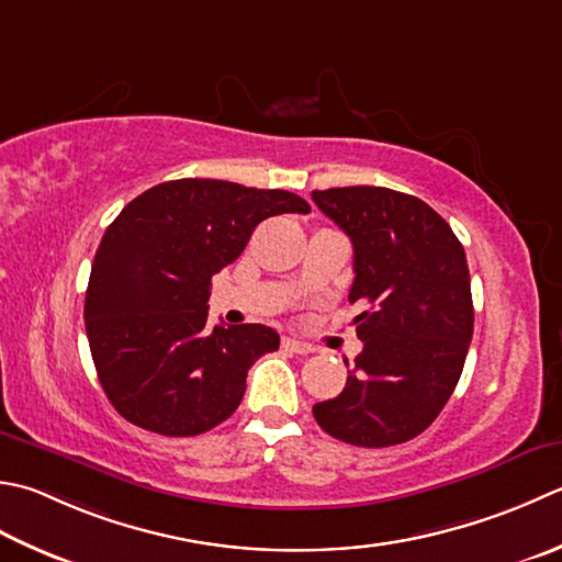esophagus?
<instances>
[{
    "instance_id": "obj_1",
    "label": "esophagus",
    "mask_w": 562,
    "mask_h": 562,
    "mask_svg": "<svg viewBox=\"0 0 562 562\" xmlns=\"http://www.w3.org/2000/svg\"><path fill=\"white\" fill-rule=\"evenodd\" d=\"M282 348H284V350H290V353H296V356H310L312 350H314L310 344H304V340H300V338H290V336H284V338H282Z\"/></svg>"
}]
</instances>
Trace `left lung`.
<instances>
[{"mask_svg": "<svg viewBox=\"0 0 562 562\" xmlns=\"http://www.w3.org/2000/svg\"><path fill=\"white\" fill-rule=\"evenodd\" d=\"M312 200L353 244L348 300L366 306L346 387L314 404V419L350 446L412 441L441 414L465 366L475 312L463 244L419 196L387 187L314 190Z\"/></svg>", "mask_w": 562, "mask_h": 562, "instance_id": "left-lung-1", "label": "left lung"}]
</instances>
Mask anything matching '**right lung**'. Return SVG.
<instances>
[{
  "mask_svg": "<svg viewBox=\"0 0 562 562\" xmlns=\"http://www.w3.org/2000/svg\"><path fill=\"white\" fill-rule=\"evenodd\" d=\"M302 196L226 180H170L128 202L92 262L85 328L102 390L126 422L196 436L226 422L270 326L209 328L214 274L244 252L260 222L310 212Z\"/></svg>",
  "mask_w": 562,
  "mask_h": 562,
  "instance_id": "1",
  "label": "right lung"
}]
</instances>
